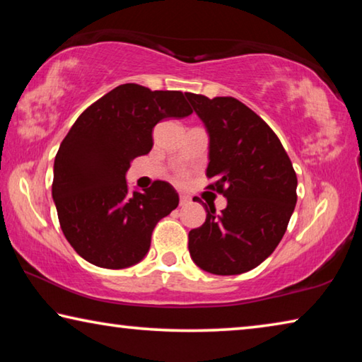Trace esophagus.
<instances>
[{"instance_id":"1","label":"esophagus","mask_w":362,"mask_h":362,"mask_svg":"<svg viewBox=\"0 0 362 362\" xmlns=\"http://www.w3.org/2000/svg\"><path fill=\"white\" fill-rule=\"evenodd\" d=\"M180 206H185V204H188L189 201H192V198H189L188 194H180Z\"/></svg>"}]
</instances>
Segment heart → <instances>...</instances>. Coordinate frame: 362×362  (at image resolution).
<instances>
[{"mask_svg":"<svg viewBox=\"0 0 362 362\" xmlns=\"http://www.w3.org/2000/svg\"><path fill=\"white\" fill-rule=\"evenodd\" d=\"M179 179H185V174L180 173V174H179Z\"/></svg>","mask_w":362,"mask_h":362,"instance_id":"b5f03b06","label":"heart"}]
</instances>
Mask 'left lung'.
<instances>
[{"mask_svg":"<svg viewBox=\"0 0 362 362\" xmlns=\"http://www.w3.org/2000/svg\"><path fill=\"white\" fill-rule=\"evenodd\" d=\"M185 95L209 132L207 188L226 198L220 214L204 206L206 222L188 233L189 255L212 274L246 273L283 240L297 203L296 170L276 134L243 102Z\"/></svg>","mask_w":362,"mask_h":362,"instance_id":"8db88e82","label":"left lung"}]
</instances>
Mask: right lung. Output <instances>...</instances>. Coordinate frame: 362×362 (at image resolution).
Returning <instances> with one entry per match:
<instances>
[{
  "label": "right lung",
  "mask_w": 362,
  "mask_h": 362,
  "mask_svg": "<svg viewBox=\"0 0 362 362\" xmlns=\"http://www.w3.org/2000/svg\"><path fill=\"white\" fill-rule=\"evenodd\" d=\"M193 110L180 90L121 84L79 115L54 161L52 198L66 241L95 267L136 265L150 249L151 233L179 206L168 182L129 193L126 173L153 146V127Z\"/></svg>",
  "instance_id": "1"
}]
</instances>
